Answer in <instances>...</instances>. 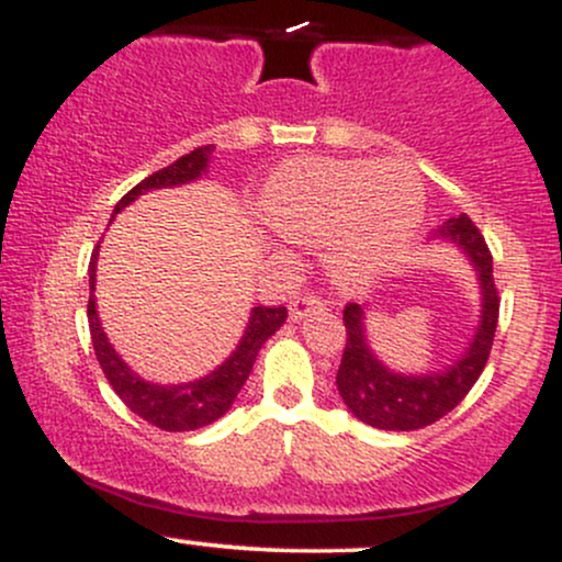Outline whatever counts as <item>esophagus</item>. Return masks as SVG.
I'll return each instance as SVG.
<instances>
[{"label": "esophagus", "instance_id": "obj_1", "mask_svg": "<svg viewBox=\"0 0 562 562\" xmlns=\"http://www.w3.org/2000/svg\"><path fill=\"white\" fill-rule=\"evenodd\" d=\"M322 308H325V303H322L317 295H301V299L290 303V322H301L303 317H308V314L322 312Z\"/></svg>", "mask_w": 562, "mask_h": 562}]
</instances>
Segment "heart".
I'll return each mask as SVG.
<instances>
[{
  "label": "heart",
  "mask_w": 562,
  "mask_h": 562,
  "mask_svg": "<svg viewBox=\"0 0 562 562\" xmlns=\"http://www.w3.org/2000/svg\"><path fill=\"white\" fill-rule=\"evenodd\" d=\"M256 211L277 235L325 243L327 272L357 288L404 259L425 200L417 171L398 160L299 158L269 173Z\"/></svg>",
  "instance_id": "b5f03b06"
}]
</instances>
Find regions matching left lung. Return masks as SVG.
Segmentation results:
<instances>
[{"instance_id":"left-lung-1","label":"left lung","mask_w":562,"mask_h":562,"mask_svg":"<svg viewBox=\"0 0 562 562\" xmlns=\"http://www.w3.org/2000/svg\"><path fill=\"white\" fill-rule=\"evenodd\" d=\"M434 240L454 248L473 269L479 285V319L468 346L449 364L425 372H402L385 364L372 348L367 335V303H348L344 312L346 348L335 385L348 412L372 428L417 430L441 420L468 396L492 351L499 295L494 288V261L486 240L465 214L443 222L434 232Z\"/></svg>"}]
</instances>
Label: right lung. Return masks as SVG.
I'll return each instance as SVG.
<instances>
[{
    "mask_svg": "<svg viewBox=\"0 0 562 562\" xmlns=\"http://www.w3.org/2000/svg\"><path fill=\"white\" fill-rule=\"evenodd\" d=\"M211 156H214V145L195 147V150L187 153V156L179 160H173L166 169L142 179L134 190H128L126 195L115 203L111 222L115 214H121L126 205H132L134 200L147 195V192L171 190V187L192 184L198 182V179H203L205 173H209ZM97 256H100V245H97L92 261H89V333H92L97 362H100L108 383H111L113 391L119 393L121 402H124L134 415H139L142 420L156 425L160 430H169V434L205 428V425L216 423L218 417L227 415L229 406L235 404L237 393H240L245 385V380H248L250 370H254V362L256 357H259L261 346L285 325V306L250 308L248 325H245L235 351H232L222 364H216L209 375L187 380V383H153V380H145L139 372H134L132 367L121 359V353L115 351L111 340H108L94 299Z\"/></svg>",
    "mask_w": 562,
    "mask_h": 562,
    "instance_id": "add662e5",
    "label": "right lung"
}]
</instances>
